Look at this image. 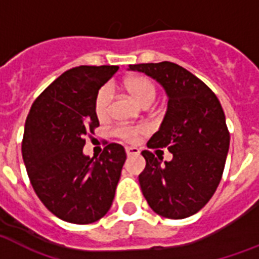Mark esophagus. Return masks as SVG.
Masks as SVG:
<instances>
[{
  "mask_svg": "<svg viewBox=\"0 0 259 259\" xmlns=\"http://www.w3.org/2000/svg\"><path fill=\"white\" fill-rule=\"evenodd\" d=\"M125 152H127L128 157H134V155H139L140 150L138 147H127Z\"/></svg>",
  "mask_w": 259,
  "mask_h": 259,
  "instance_id": "34e87169",
  "label": "esophagus"
}]
</instances>
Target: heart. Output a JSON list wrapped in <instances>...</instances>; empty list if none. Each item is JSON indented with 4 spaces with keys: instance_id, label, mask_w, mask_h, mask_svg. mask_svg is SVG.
Listing matches in <instances>:
<instances>
[{
    "instance_id": "1",
    "label": "heart",
    "mask_w": 259,
    "mask_h": 259,
    "mask_svg": "<svg viewBox=\"0 0 259 259\" xmlns=\"http://www.w3.org/2000/svg\"><path fill=\"white\" fill-rule=\"evenodd\" d=\"M125 89L136 101L140 102L142 105L152 104L157 98V88L148 78L146 77H132L125 81ZM113 97V92L109 85L102 86L98 90L97 96L94 98V112L98 119H104L109 115L111 111V102ZM146 131L144 127H130V125H123L117 128L116 134L127 140H136L138 136H140Z\"/></svg>"
}]
</instances>
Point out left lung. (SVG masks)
I'll list each match as a JSON object with an SVG mask.
<instances>
[{"label":"left lung","instance_id":"left-lung-1","mask_svg":"<svg viewBox=\"0 0 259 259\" xmlns=\"http://www.w3.org/2000/svg\"><path fill=\"white\" fill-rule=\"evenodd\" d=\"M128 70L155 79L169 98L161 127L147 146L166 147L173 159L162 163L152 152H142L144 198L159 216L189 218L211 200L223 176L230 147L223 108L204 82L176 63H140Z\"/></svg>","mask_w":259,"mask_h":259}]
</instances>
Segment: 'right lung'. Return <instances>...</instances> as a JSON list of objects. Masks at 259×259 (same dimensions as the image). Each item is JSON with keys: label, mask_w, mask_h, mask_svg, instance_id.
<instances>
[{"label": "right lung", "mask_w": 259, "mask_h": 259, "mask_svg": "<svg viewBox=\"0 0 259 259\" xmlns=\"http://www.w3.org/2000/svg\"><path fill=\"white\" fill-rule=\"evenodd\" d=\"M117 70H67L36 98L28 113L21 144L28 177L48 211L69 223L97 222L115 198L125 150L111 143L100 157L90 158L83 154V136L100 125L94 98Z\"/></svg>", "instance_id": "obj_1"}]
</instances>
